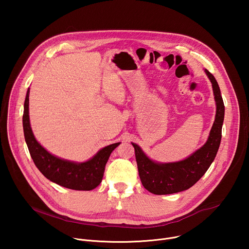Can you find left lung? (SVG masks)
<instances>
[{
	"instance_id": "obj_1",
	"label": "left lung",
	"mask_w": 249,
	"mask_h": 249,
	"mask_svg": "<svg viewBox=\"0 0 249 249\" xmlns=\"http://www.w3.org/2000/svg\"><path fill=\"white\" fill-rule=\"evenodd\" d=\"M205 73L212 83L217 111L214 124L204 146L185 160L160 163L152 160L137 144L132 143L141 182L153 194L166 195L189 189L205 174L216 158L222 139L225 105L215 77L206 69Z\"/></svg>"
}]
</instances>
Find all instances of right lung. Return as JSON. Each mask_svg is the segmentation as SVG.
Masks as SVG:
<instances>
[{"label":"right lung","instance_id":"obj_1","mask_svg":"<svg viewBox=\"0 0 249 249\" xmlns=\"http://www.w3.org/2000/svg\"><path fill=\"white\" fill-rule=\"evenodd\" d=\"M29 89L23 106V133L33 162L50 181L73 190H92L97 187L103 177L105 164L113 150L120 143L106 146L85 162L63 160L47 152L35 139L29 122Z\"/></svg>","mask_w":249,"mask_h":249}]
</instances>
